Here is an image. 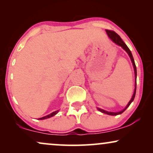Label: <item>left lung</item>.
<instances>
[{
  "mask_svg": "<svg viewBox=\"0 0 153 153\" xmlns=\"http://www.w3.org/2000/svg\"><path fill=\"white\" fill-rule=\"evenodd\" d=\"M106 32L107 33L108 35V37H109V38L111 39L112 42H114L115 44H116L117 45L120 46L123 48V49L125 50V51L127 52V54H128L129 58H130L131 59V61L132 62V65H133V68H134V74H135V88H134V93H133V95L132 97H131L130 101L128 102V104H127L126 107H125L124 109H123L122 111H118V112H111V111H105L104 109H102V108H97V109L100 111V112L103 113V114H106L107 115H110V116H117V115H119V114H121L122 113H123L125 111V110L127 109V108L128 107V106L130 105V104L131 103L134 101V97H135V95H136V90H137V67H136V65H135V62H134V58H133V56L132 54H131V52L130 50L128 47H127V46L125 45V43L123 41V39L120 38V37L119 36V35L117 34L116 33H115L114 31H112V30H106Z\"/></svg>",
  "mask_w": 153,
  "mask_h": 153,
  "instance_id": "left-lung-1",
  "label": "left lung"
}]
</instances>
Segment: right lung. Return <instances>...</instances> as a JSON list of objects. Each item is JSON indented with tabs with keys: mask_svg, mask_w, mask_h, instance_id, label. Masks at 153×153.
<instances>
[{
	"mask_svg": "<svg viewBox=\"0 0 153 153\" xmlns=\"http://www.w3.org/2000/svg\"><path fill=\"white\" fill-rule=\"evenodd\" d=\"M58 111H59V110L55 111L52 112L51 114H49V115H47V116H45L42 117V118H39V120H45V119H47V118H51V117L53 116H55L56 114H57L58 113Z\"/></svg>",
	"mask_w": 153,
	"mask_h": 153,
	"instance_id": "right-lung-1",
	"label": "right lung"
}]
</instances>
